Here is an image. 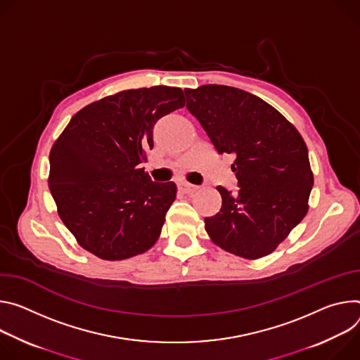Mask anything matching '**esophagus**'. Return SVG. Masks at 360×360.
<instances>
[{"instance_id": "esophagus-1", "label": "esophagus", "mask_w": 360, "mask_h": 360, "mask_svg": "<svg viewBox=\"0 0 360 360\" xmlns=\"http://www.w3.org/2000/svg\"><path fill=\"white\" fill-rule=\"evenodd\" d=\"M179 190H180L181 193H184V194H190V193H193V191L197 190V186H193V184H190V183H187V181H180V183H179Z\"/></svg>"}]
</instances>
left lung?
<instances>
[{"mask_svg":"<svg viewBox=\"0 0 360 360\" xmlns=\"http://www.w3.org/2000/svg\"><path fill=\"white\" fill-rule=\"evenodd\" d=\"M187 110L217 153L233 154L238 188L217 187L221 209L205 219L220 249L256 260L273 253L309 210L307 146L289 120L248 91L207 84L186 89Z\"/></svg>","mask_w":360,"mask_h":360,"instance_id":"8db88e82","label":"left lung"}]
</instances>
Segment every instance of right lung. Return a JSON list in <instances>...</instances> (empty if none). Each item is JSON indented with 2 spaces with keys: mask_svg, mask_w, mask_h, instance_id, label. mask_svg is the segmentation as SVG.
Wrapping results in <instances>:
<instances>
[{
  "mask_svg": "<svg viewBox=\"0 0 360 360\" xmlns=\"http://www.w3.org/2000/svg\"><path fill=\"white\" fill-rule=\"evenodd\" d=\"M184 104L179 87L120 91L75 112L54 141L50 191L83 249L114 262L154 246L177 187L151 181L139 165L153 148L154 124Z\"/></svg>",
  "mask_w": 360,
  "mask_h": 360,
  "instance_id": "add662e5",
  "label": "right lung"
}]
</instances>
